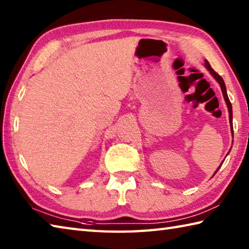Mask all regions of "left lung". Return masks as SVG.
Masks as SVG:
<instances>
[{"label":"left lung","mask_w":249,"mask_h":249,"mask_svg":"<svg viewBox=\"0 0 249 249\" xmlns=\"http://www.w3.org/2000/svg\"><path fill=\"white\" fill-rule=\"evenodd\" d=\"M204 65H205V67L208 68V71L211 72V75H212L215 79H216V81H217L218 83H219V86H220V89H221V92H223V95H224V98H225V102H226V104H227V107H228V111H229V121H230V127H231V133L233 134V125H232V106H231V103H230V100H229V97H228V95H227V89H226V86H225V82H224V79L221 78L217 72H216L212 67H211V65H210V63L208 62V61H205V63H204ZM220 167V166H219ZM219 169V168H218ZM218 169L217 170L215 171V173L218 171ZM214 173V174H215Z\"/></svg>","instance_id":"8db88e82"}]
</instances>
